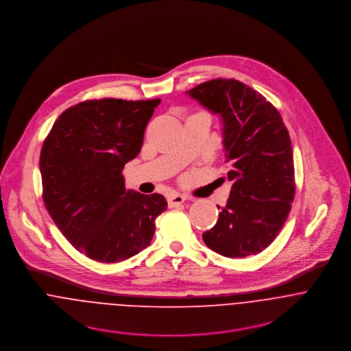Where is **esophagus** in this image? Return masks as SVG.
Segmentation results:
<instances>
[{"label": "esophagus", "mask_w": 351, "mask_h": 351, "mask_svg": "<svg viewBox=\"0 0 351 351\" xmlns=\"http://www.w3.org/2000/svg\"><path fill=\"white\" fill-rule=\"evenodd\" d=\"M186 196L182 194H171L168 196V206L169 207H178L182 203H184Z\"/></svg>", "instance_id": "esophagus-1"}]
</instances>
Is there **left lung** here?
I'll use <instances>...</instances> for the list:
<instances>
[{
    "label": "left lung",
    "instance_id": "obj_1",
    "mask_svg": "<svg viewBox=\"0 0 351 351\" xmlns=\"http://www.w3.org/2000/svg\"><path fill=\"white\" fill-rule=\"evenodd\" d=\"M189 94L222 118L228 179L233 182L218 222L203 241L225 257L257 254L280 233L295 197L289 133L272 104L239 80L213 79Z\"/></svg>",
    "mask_w": 351,
    "mask_h": 351
}]
</instances>
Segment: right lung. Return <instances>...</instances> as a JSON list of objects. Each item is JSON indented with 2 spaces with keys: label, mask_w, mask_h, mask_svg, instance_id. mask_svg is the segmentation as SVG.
<instances>
[{
  "label": "right lung",
  "mask_w": 351,
  "mask_h": 351,
  "mask_svg": "<svg viewBox=\"0 0 351 351\" xmlns=\"http://www.w3.org/2000/svg\"><path fill=\"white\" fill-rule=\"evenodd\" d=\"M161 99H90L64 110L40 154L43 200L67 241L98 263L128 260L148 245L162 195L125 190L122 169L141 151Z\"/></svg>",
  "instance_id": "1"
}]
</instances>
